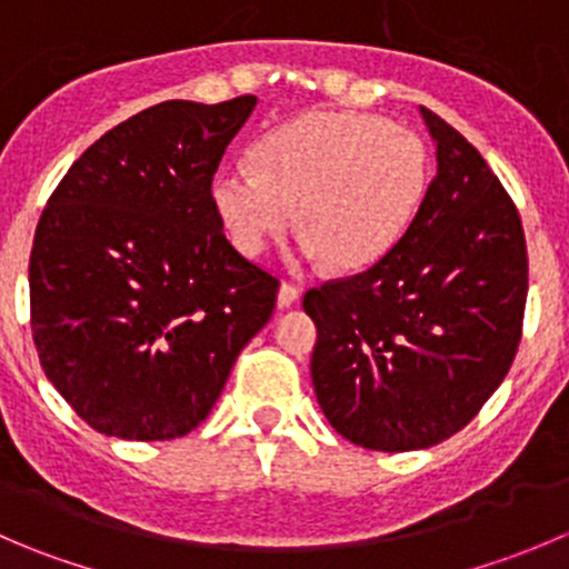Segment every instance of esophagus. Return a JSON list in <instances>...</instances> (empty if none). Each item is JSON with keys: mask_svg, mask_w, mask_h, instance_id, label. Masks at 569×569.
<instances>
[{"mask_svg": "<svg viewBox=\"0 0 569 569\" xmlns=\"http://www.w3.org/2000/svg\"><path fill=\"white\" fill-rule=\"evenodd\" d=\"M297 300H300V289H297V286H289V283L280 286V289H278V308H291Z\"/></svg>", "mask_w": 569, "mask_h": 569, "instance_id": "obj_1", "label": "esophagus"}]
</instances>
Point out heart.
I'll use <instances>...</instances> for the list:
<instances>
[{"instance_id": "heart-1", "label": "heart", "mask_w": 569, "mask_h": 569, "mask_svg": "<svg viewBox=\"0 0 569 569\" xmlns=\"http://www.w3.org/2000/svg\"><path fill=\"white\" fill-rule=\"evenodd\" d=\"M429 151L416 131L366 112H308L280 123L211 178L217 220L242 256H258L295 220L297 250L338 272L391 252L421 211Z\"/></svg>"}]
</instances>
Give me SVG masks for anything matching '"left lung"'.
<instances>
[{"label":"left lung","mask_w":569,"mask_h":569,"mask_svg":"<svg viewBox=\"0 0 569 569\" xmlns=\"http://www.w3.org/2000/svg\"><path fill=\"white\" fill-rule=\"evenodd\" d=\"M438 151L421 211L382 261L308 291L311 377L338 435L375 451L460 432L512 366L529 291L520 214L481 153L418 107Z\"/></svg>","instance_id":"obj_1"}]
</instances>
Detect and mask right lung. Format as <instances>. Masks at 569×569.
<instances>
[{
    "mask_svg": "<svg viewBox=\"0 0 569 569\" xmlns=\"http://www.w3.org/2000/svg\"><path fill=\"white\" fill-rule=\"evenodd\" d=\"M256 104L142 109L71 164L40 214L30 256L40 366L109 438L192 432L272 317L278 280L231 248L209 198Z\"/></svg>",
    "mask_w": 569,
    "mask_h": 569,
    "instance_id": "add662e5",
    "label": "right lung"
}]
</instances>
